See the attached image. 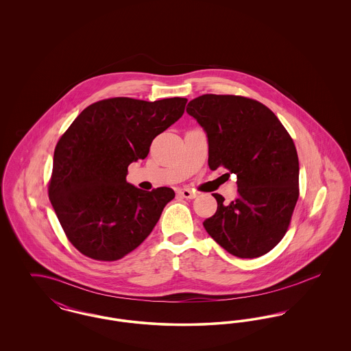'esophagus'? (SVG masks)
<instances>
[{
    "label": "esophagus",
    "mask_w": 351,
    "mask_h": 351,
    "mask_svg": "<svg viewBox=\"0 0 351 351\" xmlns=\"http://www.w3.org/2000/svg\"><path fill=\"white\" fill-rule=\"evenodd\" d=\"M182 197L184 199H195L196 196H197V193L195 192V191H192V189H189V188H183V189H179V192H178Z\"/></svg>",
    "instance_id": "esophagus-1"
}]
</instances>
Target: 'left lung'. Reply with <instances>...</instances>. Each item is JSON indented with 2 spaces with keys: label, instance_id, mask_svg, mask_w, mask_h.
<instances>
[{
  "label": "left lung",
  "instance_id": "8db88e82",
  "mask_svg": "<svg viewBox=\"0 0 351 351\" xmlns=\"http://www.w3.org/2000/svg\"><path fill=\"white\" fill-rule=\"evenodd\" d=\"M186 113L206 134L209 168L237 175V199L225 202L215 193L217 212L204 221L205 230L238 258L267 254L282 241L299 199L292 138L267 106L241 96L202 95L188 102Z\"/></svg>",
  "mask_w": 351,
  "mask_h": 351
}]
</instances>
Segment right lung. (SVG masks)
<instances>
[{
  "instance_id": "1",
  "label": "right lung",
  "mask_w": 351,
  "mask_h": 351,
  "mask_svg": "<svg viewBox=\"0 0 351 351\" xmlns=\"http://www.w3.org/2000/svg\"><path fill=\"white\" fill-rule=\"evenodd\" d=\"M186 99L116 97L99 101L58 142L49 196L69 242L96 261H117L136 249L159 221L173 189L142 191L126 182L152 139L183 116Z\"/></svg>"
}]
</instances>
